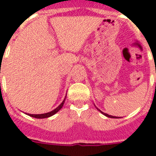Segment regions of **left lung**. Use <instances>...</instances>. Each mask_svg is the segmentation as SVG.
Here are the masks:
<instances>
[{
  "mask_svg": "<svg viewBox=\"0 0 156 156\" xmlns=\"http://www.w3.org/2000/svg\"><path fill=\"white\" fill-rule=\"evenodd\" d=\"M98 110H99V111L100 112H102L103 114H104V115H105V116H108V117H110V118H118V117H116V116H111V115H108V114H107V113H104V112H101L100 110V109L99 108H97Z\"/></svg>",
  "mask_w": 156,
  "mask_h": 156,
  "instance_id": "1",
  "label": "left lung"
}]
</instances>
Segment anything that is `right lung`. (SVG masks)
<instances>
[{
    "mask_svg": "<svg viewBox=\"0 0 156 156\" xmlns=\"http://www.w3.org/2000/svg\"><path fill=\"white\" fill-rule=\"evenodd\" d=\"M65 100H66V99L63 100V102L61 103V104H60V105H59V106L57 107L56 108H55L54 110H52V112H48V113L36 114V115H35V114H29V113H28V115H29V116H32V117H35V118H40H40H47V117H49V116H52V115H54L55 113H56V112H58L59 110H60V109H61V108L63 107V104H64V103H65Z\"/></svg>",
    "mask_w": 156,
    "mask_h": 156,
    "instance_id": "obj_1",
    "label": "right lung"
}]
</instances>
